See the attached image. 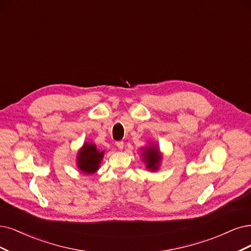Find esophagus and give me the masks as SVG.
<instances>
[{"mask_svg": "<svg viewBox=\"0 0 251 251\" xmlns=\"http://www.w3.org/2000/svg\"><path fill=\"white\" fill-rule=\"evenodd\" d=\"M116 146L119 148L120 150H122L123 147H124V142H122V141H121V142H117V143H116Z\"/></svg>", "mask_w": 251, "mask_h": 251, "instance_id": "34e87169", "label": "esophagus"}]
</instances>
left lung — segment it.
Returning <instances> with one entry per match:
<instances>
[{"instance_id":"8db88e82","label":"left lung","mask_w":251,"mask_h":251,"mask_svg":"<svg viewBox=\"0 0 251 251\" xmlns=\"http://www.w3.org/2000/svg\"><path fill=\"white\" fill-rule=\"evenodd\" d=\"M144 157H145V160L147 162L148 169L151 171L157 170V168H158V164L160 162V159H161V157L159 155V152L157 148H155V147L148 148L147 150H145Z\"/></svg>"}]
</instances>
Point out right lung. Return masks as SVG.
<instances>
[{
    "label": "right lung",
    "mask_w": 251,
    "mask_h": 251,
    "mask_svg": "<svg viewBox=\"0 0 251 251\" xmlns=\"http://www.w3.org/2000/svg\"><path fill=\"white\" fill-rule=\"evenodd\" d=\"M103 154V152H100L96 149L95 145L85 144L77 156L79 170L87 174L95 173L99 169V164Z\"/></svg>",
    "instance_id": "add662e5"
}]
</instances>
